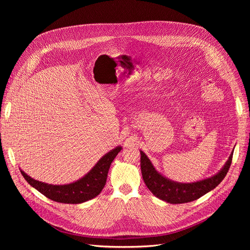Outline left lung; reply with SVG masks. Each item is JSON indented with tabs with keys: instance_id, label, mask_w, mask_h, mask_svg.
Returning a JSON list of instances; mask_svg holds the SVG:
<instances>
[{
	"instance_id": "obj_1",
	"label": "left lung",
	"mask_w": 250,
	"mask_h": 250,
	"mask_svg": "<svg viewBox=\"0 0 250 250\" xmlns=\"http://www.w3.org/2000/svg\"><path fill=\"white\" fill-rule=\"evenodd\" d=\"M140 167L142 178L147 188L154 196L170 204H184L195 201L208 192L215 189L226 177L231 164L232 154H230L224 168L212 177L194 183H178L171 181L153 167L152 163L146 155L140 151Z\"/></svg>"
}]
</instances>
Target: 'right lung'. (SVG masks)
<instances>
[{"label":"right lung","instance_id":"1","mask_svg":"<svg viewBox=\"0 0 250 250\" xmlns=\"http://www.w3.org/2000/svg\"><path fill=\"white\" fill-rule=\"evenodd\" d=\"M122 150V146L104 155L92 170L76 182L67 185H51L32 179L21 170V175L27 183L44 195L46 198L63 204H81L97 197L105 185L110 166Z\"/></svg>","mask_w":250,"mask_h":250}]
</instances>
